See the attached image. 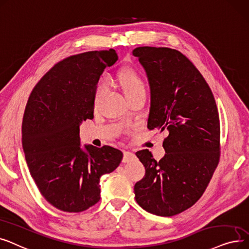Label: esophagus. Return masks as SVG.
<instances>
[{
    "instance_id": "obj_1",
    "label": "esophagus",
    "mask_w": 249,
    "mask_h": 249,
    "mask_svg": "<svg viewBox=\"0 0 249 249\" xmlns=\"http://www.w3.org/2000/svg\"><path fill=\"white\" fill-rule=\"evenodd\" d=\"M134 158H135V154L134 153L129 152V151L124 152V158H123V162L124 163L131 162L132 160H134Z\"/></svg>"
}]
</instances>
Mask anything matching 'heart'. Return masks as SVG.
Listing matches in <instances>:
<instances>
[{
  "instance_id": "b5f03b06",
  "label": "heart",
  "mask_w": 249,
  "mask_h": 249,
  "mask_svg": "<svg viewBox=\"0 0 249 249\" xmlns=\"http://www.w3.org/2000/svg\"><path fill=\"white\" fill-rule=\"evenodd\" d=\"M118 84L122 87L127 100L132 99L138 95L145 94L146 85L145 82L136 71L132 69H124L118 74ZM105 94V87L102 82H99L94 89L93 94V107L97 109L98 106Z\"/></svg>"
}]
</instances>
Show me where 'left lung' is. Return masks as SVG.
Listing matches in <instances>:
<instances>
[{"label": "left lung", "instance_id": "8db88e82", "mask_svg": "<svg viewBox=\"0 0 249 249\" xmlns=\"http://www.w3.org/2000/svg\"><path fill=\"white\" fill-rule=\"evenodd\" d=\"M150 84L148 128L168 133L164 157L136 153L145 176L135 184L140 207L171 217L203 196L220 160V120L214 95L198 70L180 52L140 46L133 51Z\"/></svg>", "mask_w": 249, "mask_h": 249}]
</instances>
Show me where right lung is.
<instances>
[{"label":"right lung","instance_id":"1","mask_svg":"<svg viewBox=\"0 0 249 249\" xmlns=\"http://www.w3.org/2000/svg\"><path fill=\"white\" fill-rule=\"evenodd\" d=\"M114 50L69 56L33 88L22 122V146L30 174L42 196L56 209L79 213L100 199V177L123 159L109 146H80V124L94 117L93 94Z\"/></svg>","mask_w":249,"mask_h":249}]
</instances>
